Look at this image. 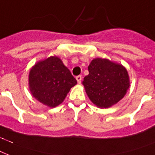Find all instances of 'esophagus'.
<instances>
[{
    "label": "esophagus",
    "instance_id": "1",
    "mask_svg": "<svg viewBox=\"0 0 155 155\" xmlns=\"http://www.w3.org/2000/svg\"><path fill=\"white\" fill-rule=\"evenodd\" d=\"M76 79H77V81H78V84L81 83V76H80V75L77 76Z\"/></svg>",
    "mask_w": 155,
    "mask_h": 155
}]
</instances>
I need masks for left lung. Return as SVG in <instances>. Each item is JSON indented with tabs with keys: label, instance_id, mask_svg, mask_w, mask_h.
<instances>
[{
	"label": "left lung",
	"instance_id": "obj_1",
	"mask_svg": "<svg viewBox=\"0 0 155 155\" xmlns=\"http://www.w3.org/2000/svg\"><path fill=\"white\" fill-rule=\"evenodd\" d=\"M89 74L82 81L91 101L100 108L117 104L129 88L127 69L107 59L95 58L88 66Z\"/></svg>",
	"mask_w": 155,
	"mask_h": 155
}]
</instances>
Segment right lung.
<instances>
[{"instance_id": "right-lung-1", "label": "right lung", "mask_w": 155, "mask_h": 155, "mask_svg": "<svg viewBox=\"0 0 155 155\" xmlns=\"http://www.w3.org/2000/svg\"><path fill=\"white\" fill-rule=\"evenodd\" d=\"M76 84L77 80L69 69L55 56L37 62L29 74V88L31 94L50 107L61 104Z\"/></svg>"}]
</instances>
